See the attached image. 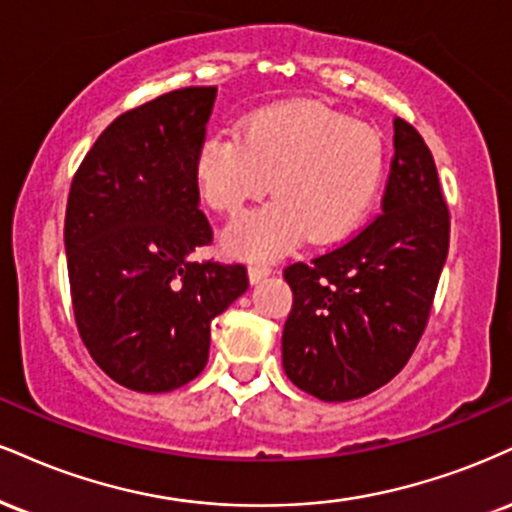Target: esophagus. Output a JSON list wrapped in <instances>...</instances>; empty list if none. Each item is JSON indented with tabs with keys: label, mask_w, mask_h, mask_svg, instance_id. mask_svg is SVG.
Returning a JSON list of instances; mask_svg holds the SVG:
<instances>
[{
	"label": "esophagus",
	"mask_w": 512,
	"mask_h": 512,
	"mask_svg": "<svg viewBox=\"0 0 512 512\" xmlns=\"http://www.w3.org/2000/svg\"><path fill=\"white\" fill-rule=\"evenodd\" d=\"M272 272H274V269L269 267V264H260V262L250 264V267H248V274H250V281H252V283L264 281Z\"/></svg>",
	"instance_id": "34e87169"
}]
</instances>
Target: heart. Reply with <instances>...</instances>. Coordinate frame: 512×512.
Returning <instances> with one entry per match:
<instances>
[{
	"label": "heart",
	"instance_id": "b5f03b06",
	"mask_svg": "<svg viewBox=\"0 0 512 512\" xmlns=\"http://www.w3.org/2000/svg\"><path fill=\"white\" fill-rule=\"evenodd\" d=\"M386 150L374 128L322 104L260 109L243 133L209 135L195 157V186L217 212H243L272 186V202L226 231L233 255L274 260L305 236L334 243L353 233L377 202Z\"/></svg>",
	"mask_w": 512,
	"mask_h": 512
}]
</instances>
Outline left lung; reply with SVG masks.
I'll use <instances>...</instances> for the list:
<instances>
[{
  "label": "left lung",
  "instance_id": "obj_1",
  "mask_svg": "<svg viewBox=\"0 0 512 512\" xmlns=\"http://www.w3.org/2000/svg\"><path fill=\"white\" fill-rule=\"evenodd\" d=\"M381 214L310 264H291L283 369L298 389L343 403L389 384L424 334L448 255L451 214L422 135L393 121Z\"/></svg>",
  "mask_w": 512,
  "mask_h": 512
}]
</instances>
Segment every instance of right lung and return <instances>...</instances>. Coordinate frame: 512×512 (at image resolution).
<instances>
[{
    "instance_id": "right-lung-1",
    "label": "right lung",
    "mask_w": 512,
    "mask_h": 512,
    "mask_svg": "<svg viewBox=\"0 0 512 512\" xmlns=\"http://www.w3.org/2000/svg\"><path fill=\"white\" fill-rule=\"evenodd\" d=\"M217 88L159 95L107 126L73 176L64 245L73 315L116 384L166 393L207 365L209 324L248 291L243 264L193 262L212 243L195 157Z\"/></svg>"
}]
</instances>
